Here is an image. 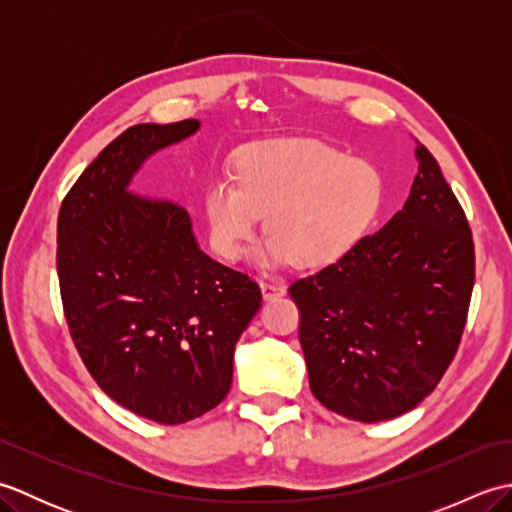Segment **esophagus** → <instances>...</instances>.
I'll use <instances>...</instances> for the list:
<instances>
[{
	"instance_id": "1",
	"label": "esophagus",
	"mask_w": 512,
	"mask_h": 512,
	"mask_svg": "<svg viewBox=\"0 0 512 512\" xmlns=\"http://www.w3.org/2000/svg\"><path fill=\"white\" fill-rule=\"evenodd\" d=\"M262 295L266 301H273L277 297L286 295V286L275 284V281H262Z\"/></svg>"
}]
</instances>
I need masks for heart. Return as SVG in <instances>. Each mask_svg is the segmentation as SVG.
I'll return each mask as SVG.
<instances>
[{
	"label": "heart",
	"instance_id": "1",
	"mask_svg": "<svg viewBox=\"0 0 512 512\" xmlns=\"http://www.w3.org/2000/svg\"><path fill=\"white\" fill-rule=\"evenodd\" d=\"M385 176L376 162L312 138H275L237 156L235 182L206 184L202 211L211 246L235 262L264 215L268 242L262 266L325 268L363 242L385 209Z\"/></svg>",
	"mask_w": 512,
	"mask_h": 512
}]
</instances>
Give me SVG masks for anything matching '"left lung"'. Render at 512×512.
<instances>
[{
    "mask_svg": "<svg viewBox=\"0 0 512 512\" xmlns=\"http://www.w3.org/2000/svg\"><path fill=\"white\" fill-rule=\"evenodd\" d=\"M405 206L341 262L290 286L310 389L350 420L418 407L447 372L475 284L469 222L438 160L418 145Z\"/></svg>",
    "mask_w": 512,
    "mask_h": 512,
    "instance_id": "8db88e82",
    "label": "left lung"
}]
</instances>
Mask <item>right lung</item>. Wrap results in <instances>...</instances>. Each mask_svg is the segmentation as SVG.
<instances>
[{
	"label": "right lung",
	"mask_w": 512,
	"mask_h": 512,
	"mask_svg": "<svg viewBox=\"0 0 512 512\" xmlns=\"http://www.w3.org/2000/svg\"><path fill=\"white\" fill-rule=\"evenodd\" d=\"M198 129L195 118L125 129L74 182L57 224L76 350L107 396L160 424L220 405L235 345L262 308L255 281L202 253L182 206L129 191L149 156Z\"/></svg>",
	"instance_id": "obj_1"
}]
</instances>
